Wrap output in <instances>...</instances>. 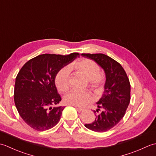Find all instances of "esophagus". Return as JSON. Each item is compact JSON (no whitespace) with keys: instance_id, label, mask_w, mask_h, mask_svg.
<instances>
[{"instance_id":"esophagus-1","label":"esophagus","mask_w":156,"mask_h":156,"mask_svg":"<svg viewBox=\"0 0 156 156\" xmlns=\"http://www.w3.org/2000/svg\"><path fill=\"white\" fill-rule=\"evenodd\" d=\"M74 107H76V108L77 109V110L79 111V112H81V111H83L84 109V108H80V107H76V106H74Z\"/></svg>"}]
</instances>
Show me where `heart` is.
<instances>
[{"mask_svg":"<svg viewBox=\"0 0 156 156\" xmlns=\"http://www.w3.org/2000/svg\"><path fill=\"white\" fill-rule=\"evenodd\" d=\"M69 69H74L88 80V86L95 93L101 94L104 90L105 77L100 73V68L98 64L90 59H84L72 63ZM69 69L63 68L56 74L55 83L56 87L60 92H66L70 87ZM93 101L92 94L88 91L72 90L66 94L64 102L69 105L77 107H84Z\"/></svg>","mask_w":156,"mask_h":156,"instance_id":"b5f03b06","label":"heart"}]
</instances>
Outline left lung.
<instances>
[{
	"instance_id": "obj_1",
	"label": "left lung",
	"mask_w": 156,
	"mask_h": 156,
	"mask_svg": "<svg viewBox=\"0 0 156 156\" xmlns=\"http://www.w3.org/2000/svg\"><path fill=\"white\" fill-rule=\"evenodd\" d=\"M82 55L97 62L106 75L104 93L97 102V112L100 108L102 111L96 116L92 123L84 126L96 132H105L114 127L124 117L131 99L130 82L121 65L109 56L103 54Z\"/></svg>"
}]
</instances>
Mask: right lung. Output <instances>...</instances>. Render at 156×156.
Instances as JSON below:
<instances>
[{
    "label": "right lung",
    "mask_w": 156,
    "mask_h": 156,
    "mask_svg": "<svg viewBox=\"0 0 156 156\" xmlns=\"http://www.w3.org/2000/svg\"><path fill=\"white\" fill-rule=\"evenodd\" d=\"M45 54L26 62L16 77L14 101L19 114L26 123L38 131L54 127L65 107H52L61 101L55 84L58 72L79 57Z\"/></svg>",
    "instance_id": "add662e5"
}]
</instances>
